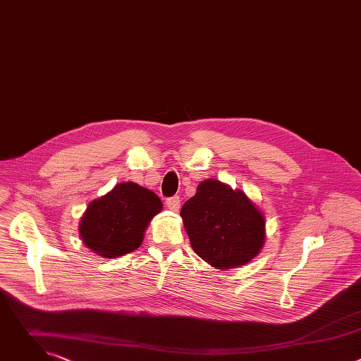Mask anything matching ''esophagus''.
I'll return each instance as SVG.
<instances>
[{"mask_svg": "<svg viewBox=\"0 0 361 361\" xmlns=\"http://www.w3.org/2000/svg\"><path fill=\"white\" fill-rule=\"evenodd\" d=\"M166 205L169 207V210H171V212H178V210H180V205H181V200H180L178 195L170 197V198H167Z\"/></svg>", "mask_w": 361, "mask_h": 361, "instance_id": "1", "label": "esophagus"}]
</instances>
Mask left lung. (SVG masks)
Returning a JSON list of instances; mask_svg holds the SVG:
<instances>
[{
	"instance_id": "obj_1",
	"label": "left lung",
	"mask_w": 361,
	"mask_h": 361,
	"mask_svg": "<svg viewBox=\"0 0 361 361\" xmlns=\"http://www.w3.org/2000/svg\"><path fill=\"white\" fill-rule=\"evenodd\" d=\"M194 252L227 270L247 264L264 244L266 221L248 197L217 181L198 184L180 213Z\"/></svg>"
}]
</instances>
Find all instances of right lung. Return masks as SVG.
Returning a JSON list of instances; mask_svg holds the SVG:
<instances>
[{"label":"right lung","instance_id":"right-lung-1","mask_svg":"<svg viewBox=\"0 0 361 361\" xmlns=\"http://www.w3.org/2000/svg\"><path fill=\"white\" fill-rule=\"evenodd\" d=\"M161 209L156 192L135 183H121L90 202L80 223V235L101 257L124 255L141 245L149 220Z\"/></svg>","mask_w":361,"mask_h":361}]
</instances>
